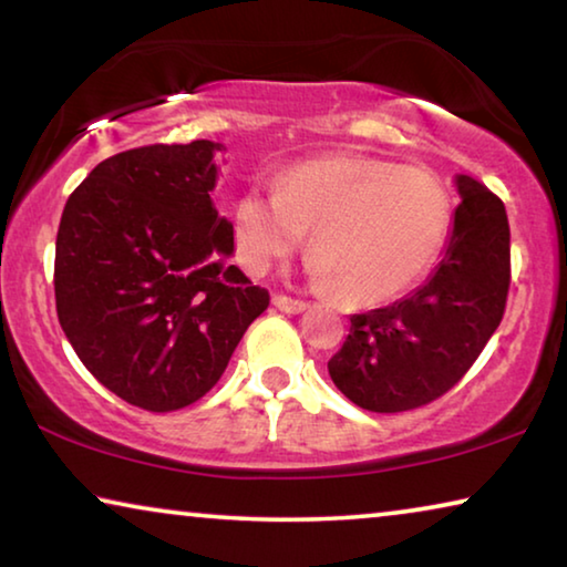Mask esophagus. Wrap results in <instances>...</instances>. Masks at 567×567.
<instances>
[{"mask_svg": "<svg viewBox=\"0 0 567 567\" xmlns=\"http://www.w3.org/2000/svg\"><path fill=\"white\" fill-rule=\"evenodd\" d=\"M272 305H275L280 312H290V315H300V312L307 310V302L292 300V297H287V295H275V297H272Z\"/></svg>", "mask_w": 567, "mask_h": 567, "instance_id": "1", "label": "esophagus"}]
</instances>
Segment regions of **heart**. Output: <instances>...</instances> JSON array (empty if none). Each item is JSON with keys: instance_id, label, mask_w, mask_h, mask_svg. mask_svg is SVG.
Here are the masks:
<instances>
[{"instance_id": "obj_1", "label": "heart", "mask_w": 567, "mask_h": 567, "mask_svg": "<svg viewBox=\"0 0 567 567\" xmlns=\"http://www.w3.org/2000/svg\"><path fill=\"white\" fill-rule=\"evenodd\" d=\"M453 203L443 182L370 155L292 167L277 189H247L233 215L235 260L262 275L310 233L312 282L348 305H378L417 282L443 249Z\"/></svg>"}]
</instances>
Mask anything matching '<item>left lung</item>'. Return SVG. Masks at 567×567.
I'll return each mask as SVG.
<instances>
[{
  "instance_id": "8db88e82",
  "label": "left lung",
  "mask_w": 567,
  "mask_h": 567,
  "mask_svg": "<svg viewBox=\"0 0 567 567\" xmlns=\"http://www.w3.org/2000/svg\"><path fill=\"white\" fill-rule=\"evenodd\" d=\"M455 207L443 260L415 292L352 315L328 370L344 398L370 412L427 405L465 375L503 320L511 287L505 205L455 175Z\"/></svg>"
}]
</instances>
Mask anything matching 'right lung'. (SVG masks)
Returning <instances> with one entry per match:
<instances>
[{"instance_id":"obj_1","label":"right lung","mask_w":567,"mask_h":567,"mask_svg":"<svg viewBox=\"0 0 567 567\" xmlns=\"http://www.w3.org/2000/svg\"><path fill=\"white\" fill-rule=\"evenodd\" d=\"M225 145H150L100 162L66 199L54 297L94 378L150 412L215 388L270 295L229 265L233 223L213 192Z\"/></svg>"}]
</instances>
